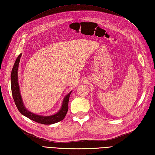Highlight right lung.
I'll return each mask as SVG.
<instances>
[{"label":"right lung","instance_id":"obj_1","mask_svg":"<svg viewBox=\"0 0 155 155\" xmlns=\"http://www.w3.org/2000/svg\"><path fill=\"white\" fill-rule=\"evenodd\" d=\"M21 55L22 54L18 55L17 59L15 60V62L14 63L11 74V88L12 96L18 110H19V112L22 115H24L29 119L39 124L45 125H50L61 121L62 120L64 119L65 116H66L67 113V111L68 109L69 97L72 91L69 92L68 94L64 97L63 101L62 106L61 107L60 110L58 111V112H57V113L54 115L46 116H41L32 113V112L28 110L25 107L24 104H23L22 97L21 95L20 88L18 83V64H19L20 62Z\"/></svg>","mask_w":155,"mask_h":155}]
</instances>
